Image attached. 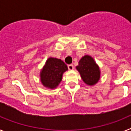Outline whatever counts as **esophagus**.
I'll return each instance as SVG.
<instances>
[{"instance_id":"esophagus-1","label":"esophagus","mask_w":131,"mask_h":131,"mask_svg":"<svg viewBox=\"0 0 131 131\" xmlns=\"http://www.w3.org/2000/svg\"><path fill=\"white\" fill-rule=\"evenodd\" d=\"M68 68L69 70H73L74 69V67L72 64H69L68 66Z\"/></svg>"}]
</instances>
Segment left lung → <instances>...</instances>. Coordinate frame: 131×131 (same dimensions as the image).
I'll list each match as a JSON object with an SVG mask.
<instances>
[{
    "label": "left lung",
    "instance_id": "8db88e82",
    "mask_svg": "<svg viewBox=\"0 0 131 131\" xmlns=\"http://www.w3.org/2000/svg\"><path fill=\"white\" fill-rule=\"evenodd\" d=\"M76 69L79 72L84 83L92 86L96 84L100 78V70L91 56L85 55L79 62Z\"/></svg>",
    "mask_w": 131,
    "mask_h": 131
}]
</instances>
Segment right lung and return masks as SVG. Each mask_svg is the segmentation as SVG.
<instances>
[{
	"instance_id": "add662e5",
	"label": "right lung",
	"mask_w": 131,
	"mask_h": 131,
	"mask_svg": "<svg viewBox=\"0 0 131 131\" xmlns=\"http://www.w3.org/2000/svg\"><path fill=\"white\" fill-rule=\"evenodd\" d=\"M67 70L68 67L62 60L49 58L40 73V81L45 87L55 89L62 80L63 73Z\"/></svg>"
}]
</instances>
